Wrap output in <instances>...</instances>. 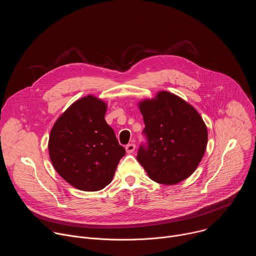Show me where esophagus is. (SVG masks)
Wrapping results in <instances>:
<instances>
[{"instance_id":"obj_1","label":"esophagus","mask_w":256,"mask_h":256,"mask_svg":"<svg viewBox=\"0 0 256 256\" xmlns=\"http://www.w3.org/2000/svg\"><path fill=\"white\" fill-rule=\"evenodd\" d=\"M136 149V144H128L126 146V153L128 154H132Z\"/></svg>"}]
</instances>
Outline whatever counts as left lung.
<instances>
[{
    "instance_id": "8db88e82",
    "label": "left lung",
    "mask_w": 256,
    "mask_h": 256,
    "mask_svg": "<svg viewBox=\"0 0 256 256\" xmlns=\"http://www.w3.org/2000/svg\"><path fill=\"white\" fill-rule=\"evenodd\" d=\"M147 144L136 159L148 176L161 184L174 186L190 177L206 152V126L196 108L182 98L160 91L138 103Z\"/></svg>"
}]
</instances>
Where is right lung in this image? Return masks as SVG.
Returning <instances> with one entry per match:
<instances>
[{"mask_svg": "<svg viewBox=\"0 0 256 256\" xmlns=\"http://www.w3.org/2000/svg\"><path fill=\"white\" fill-rule=\"evenodd\" d=\"M107 105L93 95L72 103L54 124L48 153L56 171L74 188L96 192L110 184L126 150L105 122Z\"/></svg>", "mask_w": 256, "mask_h": 256, "instance_id": "1", "label": "right lung"}]
</instances>
